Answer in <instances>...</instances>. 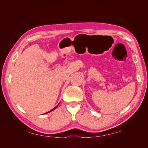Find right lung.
<instances>
[{"label": "right lung", "mask_w": 148, "mask_h": 148, "mask_svg": "<svg viewBox=\"0 0 148 148\" xmlns=\"http://www.w3.org/2000/svg\"><path fill=\"white\" fill-rule=\"evenodd\" d=\"M59 104H58L57 106H56L55 107H54V108H53V109H52L51 110H50V111H49V112H46V113H45V114H47V113H49V112H51V111H52V110H54V109H56V108H57V106H59Z\"/></svg>", "instance_id": "right-lung-1"}]
</instances>
